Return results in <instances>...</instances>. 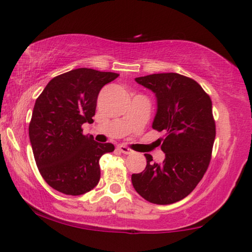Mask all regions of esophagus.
<instances>
[{
	"instance_id": "esophagus-1",
	"label": "esophagus",
	"mask_w": 252,
	"mask_h": 252,
	"mask_svg": "<svg viewBox=\"0 0 252 252\" xmlns=\"http://www.w3.org/2000/svg\"><path fill=\"white\" fill-rule=\"evenodd\" d=\"M118 150L120 151V152H122V153H125V155H130V153L133 152V151L131 150V149H129V148L126 147V146H123V144H120V146H118Z\"/></svg>"
}]
</instances>
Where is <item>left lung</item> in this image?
<instances>
[{
    "mask_svg": "<svg viewBox=\"0 0 252 252\" xmlns=\"http://www.w3.org/2000/svg\"><path fill=\"white\" fill-rule=\"evenodd\" d=\"M135 82L156 94L152 127L167 136L161 146L163 162L153 163L146 153L147 167L132 174V185L149 202H178L192 192L210 163L216 138L212 102L198 82L178 73L140 76Z\"/></svg>",
    "mask_w": 252,
    "mask_h": 252,
    "instance_id": "8db88e82",
    "label": "left lung"
}]
</instances>
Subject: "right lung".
Returning a JSON list of instances; mask_svg holds the SVG:
<instances>
[{
    "instance_id": "right-lung-1",
    "label": "right lung",
    "mask_w": 252,
    "mask_h": 252,
    "mask_svg": "<svg viewBox=\"0 0 252 252\" xmlns=\"http://www.w3.org/2000/svg\"><path fill=\"white\" fill-rule=\"evenodd\" d=\"M118 76L80 67L55 76L36 99L30 142L41 176L59 192L80 195L99 183L100 158L114 146L84 135L81 126L93 122L100 90Z\"/></svg>"
}]
</instances>
